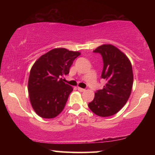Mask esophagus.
Returning <instances> with one entry per match:
<instances>
[{"label": "esophagus", "instance_id": "1", "mask_svg": "<svg viewBox=\"0 0 155 155\" xmlns=\"http://www.w3.org/2000/svg\"><path fill=\"white\" fill-rule=\"evenodd\" d=\"M78 90H79V92H84L85 89H83V88H81V87H78Z\"/></svg>", "mask_w": 155, "mask_h": 155}]
</instances>
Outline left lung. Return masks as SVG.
<instances>
[{"instance_id": "obj_1", "label": "left lung", "mask_w": 155, "mask_h": 155, "mask_svg": "<svg viewBox=\"0 0 155 155\" xmlns=\"http://www.w3.org/2000/svg\"><path fill=\"white\" fill-rule=\"evenodd\" d=\"M93 51L102 55L101 78L106 83L95 92L88 106L97 116L110 117L120 111L129 99L133 84L132 65L126 54L111 44H103Z\"/></svg>"}]
</instances>
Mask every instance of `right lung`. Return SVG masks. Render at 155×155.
I'll list each match as a JSON object with an SVG mask.
<instances>
[{
	"instance_id": "right-lung-1",
	"label": "right lung",
	"mask_w": 155,
	"mask_h": 155,
	"mask_svg": "<svg viewBox=\"0 0 155 155\" xmlns=\"http://www.w3.org/2000/svg\"><path fill=\"white\" fill-rule=\"evenodd\" d=\"M79 51L55 48L41 56L32 66L28 93L32 107L39 117L51 119L62 112L73 87L62 76L69 74Z\"/></svg>"
}]
</instances>
